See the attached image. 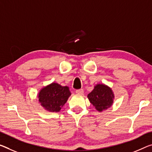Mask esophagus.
<instances>
[{"label":"esophagus","mask_w":152,"mask_h":152,"mask_svg":"<svg viewBox=\"0 0 152 152\" xmlns=\"http://www.w3.org/2000/svg\"><path fill=\"white\" fill-rule=\"evenodd\" d=\"M83 88H80V89H77V90L76 91V93L77 94H80V95H81V94L83 93Z\"/></svg>","instance_id":"1"}]
</instances>
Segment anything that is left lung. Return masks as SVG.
<instances>
[{"instance_id":"left-lung-1","label":"left lung","mask_w":152,"mask_h":152,"mask_svg":"<svg viewBox=\"0 0 152 152\" xmlns=\"http://www.w3.org/2000/svg\"><path fill=\"white\" fill-rule=\"evenodd\" d=\"M90 102L99 112L107 109L113 103L114 94L108 86L104 85H97L88 95Z\"/></svg>"}]
</instances>
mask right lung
Masks as SVG:
<instances>
[{"label": "right lung", "instance_id": "obj_1", "mask_svg": "<svg viewBox=\"0 0 152 152\" xmlns=\"http://www.w3.org/2000/svg\"><path fill=\"white\" fill-rule=\"evenodd\" d=\"M70 95L67 86L52 83L40 91L38 98L41 105L46 110L49 112H59Z\"/></svg>", "mask_w": 152, "mask_h": 152}]
</instances>
